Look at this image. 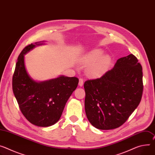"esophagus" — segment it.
I'll return each mask as SVG.
<instances>
[{"instance_id":"obj_1","label":"esophagus","mask_w":155,"mask_h":155,"mask_svg":"<svg viewBox=\"0 0 155 155\" xmlns=\"http://www.w3.org/2000/svg\"><path fill=\"white\" fill-rule=\"evenodd\" d=\"M78 85L80 87H82L83 85V78H80L79 79V82H78Z\"/></svg>"}]
</instances>
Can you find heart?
Wrapping results in <instances>:
<instances>
[{"mask_svg":"<svg viewBox=\"0 0 155 155\" xmlns=\"http://www.w3.org/2000/svg\"><path fill=\"white\" fill-rule=\"evenodd\" d=\"M103 54V50L96 49L91 51L84 59V64L90 65L87 69V73L90 77H100L107 70L110 64L111 58L109 55Z\"/></svg>","mask_w":155,"mask_h":155,"instance_id":"heart-1","label":"heart"}]
</instances>
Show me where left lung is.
<instances>
[{"mask_svg":"<svg viewBox=\"0 0 155 155\" xmlns=\"http://www.w3.org/2000/svg\"><path fill=\"white\" fill-rule=\"evenodd\" d=\"M84 88L85 112L91 125L101 130L116 129L141 101L142 67L131 54L119 59L101 78L86 81Z\"/></svg>","mask_w":155,"mask_h":155,"instance_id":"8db88e82","label":"left lung"}]
</instances>
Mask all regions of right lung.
Listing matches in <instances>:
<instances>
[{"mask_svg":"<svg viewBox=\"0 0 155 155\" xmlns=\"http://www.w3.org/2000/svg\"><path fill=\"white\" fill-rule=\"evenodd\" d=\"M45 41L26 46L20 54L12 79L15 97L23 116L38 127L54 125L61 118L65 104L77 88L78 78L61 75L44 81H36L28 74L24 55Z\"/></svg>","mask_w":155,"mask_h":155,"instance_id":"right-lung-1","label":"right lung"}]
</instances>
